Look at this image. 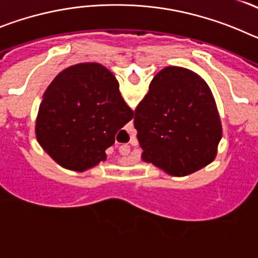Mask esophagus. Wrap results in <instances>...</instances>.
<instances>
[{"label": "esophagus", "mask_w": 258, "mask_h": 258, "mask_svg": "<svg viewBox=\"0 0 258 258\" xmlns=\"http://www.w3.org/2000/svg\"><path fill=\"white\" fill-rule=\"evenodd\" d=\"M129 152H131L129 146H124V147H121V149H120V154H121V155H127Z\"/></svg>", "instance_id": "obj_1"}]
</instances>
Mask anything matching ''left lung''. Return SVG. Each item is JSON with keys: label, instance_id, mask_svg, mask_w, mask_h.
Segmentation results:
<instances>
[{"label": "left lung", "instance_id": "obj_1", "mask_svg": "<svg viewBox=\"0 0 258 258\" xmlns=\"http://www.w3.org/2000/svg\"><path fill=\"white\" fill-rule=\"evenodd\" d=\"M142 159L170 175H187L214 160L222 136L207 83L192 71L166 67L152 79L136 108Z\"/></svg>", "mask_w": 258, "mask_h": 258}]
</instances>
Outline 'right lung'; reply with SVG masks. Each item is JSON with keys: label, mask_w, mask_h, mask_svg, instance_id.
Returning a JSON list of instances; mask_svg holds the SVG:
<instances>
[{"label": "right lung", "mask_w": 258, "mask_h": 258, "mask_svg": "<svg viewBox=\"0 0 258 258\" xmlns=\"http://www.w3.org/2000/svg\"><path fill=\"white\" fill-rule=\"evenodd\" d=\"M134 112L106 67L81 63L66 68L42 97L36 137L42 149L67 169L83 170L106 160V150Z\"/></svg>", "instance_id": "1"}]
</instances>
